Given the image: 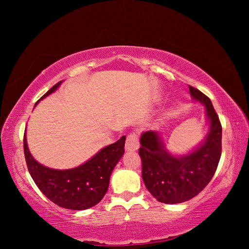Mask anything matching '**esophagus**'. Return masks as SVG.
Instances as JSON below:
<instances>
[{
  "instance_id": "1",
  "label": "esophagus",
  "mask_w": 249,
  "mask_h": 249,
  "mask_svg": "<svg viewBox=\"0 0 249 249\" xmlns=\"http://www.w3.org/2000/svg\"><path fill=\"white\" fill-rule=\"evenodd\" d=\"M138 148H140V142H138L137 134L135 133L129 134L127 138H126V142H125L126 151H135Z\"/></svg>"
}]
</instances>
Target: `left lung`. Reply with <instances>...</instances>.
<instances>
[{"label":"left lung","instance_id":"obj_1","mask_svg":"<svg viewBox=\"0 0 249 249\" xmlns=\"http://www.w3.org/2000/svg\"><path fill=\"white\" fill-rule=\"evenodd\" d=\"M189 90L192 99L205 107V140L183 156L172 155L157 130L144 132L140 141L142 180L151 196L167 204L182 203L199 195L213 178L221 158L222 126L212 102L196 88L189 86Z\"/></svg>","mask_w":249,"mask_h":249}]
</instances>
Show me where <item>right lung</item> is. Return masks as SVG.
<instances>
[{
  "mask_svg": "<svg viewBox=\"0 0 249 249\" xmlns=\"http://www.w3.org/2000/svg\"><path fill=\"white\" fill-rule=\"evenodd\" d=\"M61 82L54 84L40 100L56 91ZM125 140L126 137L122 136L114 144L104 147L88 161L72 169H53L36 161L28 149L26 133L24 154L34 182L50 201L61 208L81 211L92 208L103 199L112 171L124 154Z\"/></svg>",
  "mask_w": 249,
  "mask_h": 249,
  "instance_id": "obj_1",
  "label": "right lung"
}]
</instances>
